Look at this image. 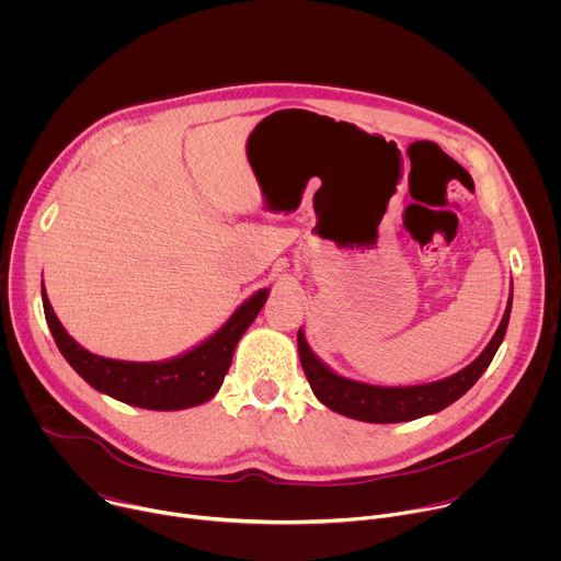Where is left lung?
<instances>
[{
    "instance_id": "left-lung-1",
    "label": "left lung",
    "mask_w": 561,
    "mask_h": 561,
    "mask_svg": "<svg viewBox=\"0 0 561 561\" xmlns=\"http://www.w3.org/2000/svg\"><path fill=\"white\" fill-rule=\"evenodd\" d=\"M511 308H513V288H511V297H508L502 322L493 340L489 342V346L466 368L437 381L415 383V386H377V383H366V381L344 377L312 353L301 329L297 333L299 362L314 397L327 409L344 417L368 422V424L413 422V420L444 411L446 407L457 402V399L463 392H468L474 386V381L484 375L500 344L504 342L508 319H511Z\"/></svg>"
}]
</instances>
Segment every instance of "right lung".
Here are the masks:
<instances>
[{"label":"right lung","instance_id":"obj_1","mask_svg":"<svg viewBox=\"0 0 561 561\" xmlns=\"http://www.w3.org/2000/svg\"><path fill=\"white\" fill-rule=\"evenodd\" d=\"M268 293V288H260L244 304H239L210 337L191 351L162 362H122L95 355L66 333L44 288L42 301L59 353L87 383L128 407L182 411L199 407L217 394L230 368L237 342L255 322Z\"/></svg>","mask_w":561,"mask_h":561}]
</instances>
